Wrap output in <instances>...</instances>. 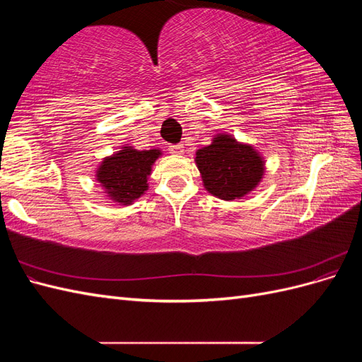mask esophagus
I'll list each match as a JSON object with an SVG mask.
<instances>
[{"instance_id":"34e87169","label":"esophagus","mask_w":362,"mask_h":362,"mask_svg":"<svg viewBox=\"0 0 362 362\" xmlns=\"http://www.w3.org/2000/svg\"><path fill=\"white\" fill-rule=\"evenodd\" d=\"M169 151L172 152V154H182V152H184V146L181 145V144H177V145H170L169 146Z\"/></svg>"}]
</instances>
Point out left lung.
<instances>
[{
  "mask_svg": "<svg viewBox=\"0 0 362 362\" xmlns=\"http://www.w3.org/2000/svg\"><path fill=\"white\" fill-rule=\"evenodd\" d=\"M196 164L205 189L225 201L242 198L257 187L264 172L261 157L252 146L237 144L226 134L196 152Z\"/></svg>",
  "mask_w": 362,
  "mask_h": 362,
  "instance_id": "8db88e82",
  "label": "left lung"
}]
</instances>
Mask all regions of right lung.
I'll return each mask as SVG.
<instances>
[{
  "label": "right lung",
  "mask_w": 362,
  "mask_h": 362,
  "mask_svg": "<svg viewBox=\"0 0 362 362\" xmlns=\"http://www.w3.org/2000/svg\"><path fill=\"white\" fill-rule=\"evenodd\" d=\"M160 156V151H137L127 146L116 156L108 157L98 169V181L110 194V198L131 204L148 189L151 166Z\"/></svg>",
  "instance_id": "right-lung-1"
}]
</instances>
